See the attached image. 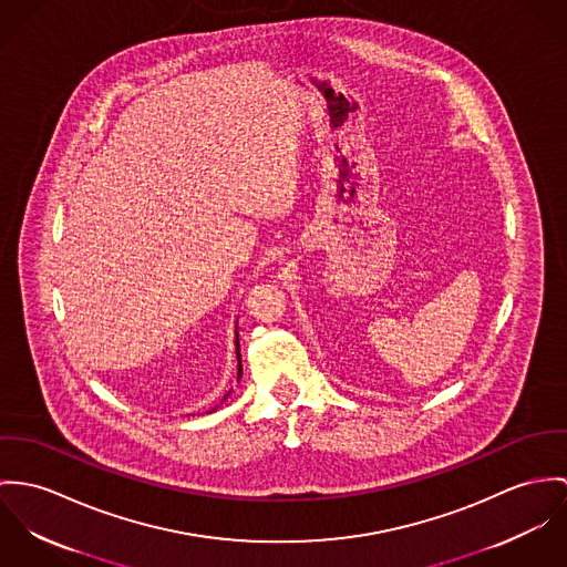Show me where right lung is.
Segmentation results:
<instances>
[{"label": "right lung", "mask_w": 567, "mask_h": 567, "mask_svg": "<svg viewBox=\"0 0 567 567\" xmlns=\"http://www.w3.org/2000/svg\"><path fill=\"white\" fill-rule=\"evenodd\" d=\"M235 350H237V380H241L244 377V365H241V348H239V332L235 330ZM230 395V391L224 395V400ZM215 411V409H213ZM210 413V411H208Z\"/></svg>", "instance_id": "right-lung-1"}]
</instances>
